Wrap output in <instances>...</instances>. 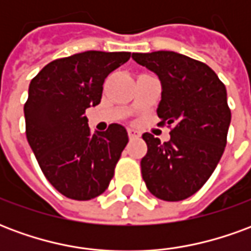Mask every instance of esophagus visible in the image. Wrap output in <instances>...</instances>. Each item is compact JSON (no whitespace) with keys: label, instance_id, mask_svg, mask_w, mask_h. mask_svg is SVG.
<instances>
[{"label":"esophagus","instance_id":"34e87169","mask_svg":"<svg viewBox=\"0 0 251 251\" xmlns=\"http://www.w3.org/2000/svg\"><path fill=\"white\" fill-rule=\"evenodd\" d=\"M127 133H129V138H130V140H137V138H140V137H141L140 131H137L136 129H129Z\"/></svg>","mask_w":251,"mask_h":251}]
</instances>
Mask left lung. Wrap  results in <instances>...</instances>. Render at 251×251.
<instances>
[{"label":"left lung","mask_w":251,"mask_h":251,"mask_svg":"<svg viewBox=\"0 0 251 251\" xmlns=\"http://www.w3.org/2000/svg\"><path fill=\"white\" fill-rule=\"evenodd\" d=\"M131 57L160 79V125L172 126L171 140L164 144L151 133L142 134L148 145L142 179L158 199L184 200L210 179L225 152L231 121L226 87L207 64L177 52Z\"/></svg>","instance_id":"8db88e82"}]
</instances>
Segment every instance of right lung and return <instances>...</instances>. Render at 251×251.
Instances as JSON below:
<instances>
[{
    "instance_id": "1",
    "label": "right lung",
    "mask_w": 251,
    "mask_h": 251,
    "mask_svg": "<svg viewBox=\"0 0 251 251\" xmlns=\"http://www.w3.org/2000/svg\"><path fill=\"white\" fill-rule=\"evenodd\" d=\"M130 52L86 51L48 63L29 84L26 140L43 174L62 195L90 200L103 194L129 141L122 125L91 133L86 109L102 98L110 72Z\"/></svg>"
}]
</instances>
